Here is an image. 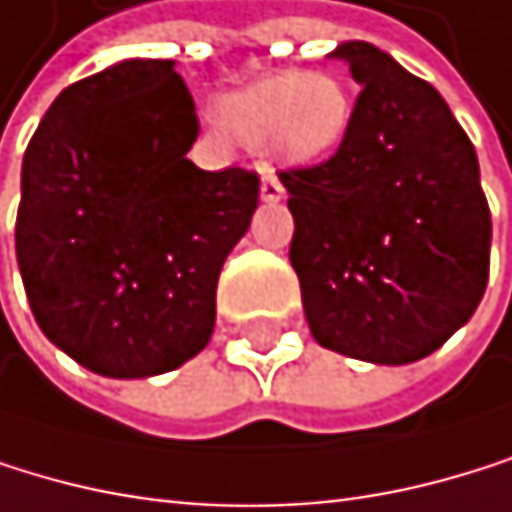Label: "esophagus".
<instances>
[{
    "mask_svg": "<svg viewBox=\"0 0 512 512\" xmlns=\"http://www.w3.org/2000/svg\"><path fill=\"white\" fill-rule=\"evenodd\" d=\"M262 200L265 203H278L284 197V185L278 182V175L271 172V169H262Z\"/></svg>",
    "mask_w": 512,
    "mask_h": 512,
    "instance_id": "1",
    "label": "esophagus"
}]
</instances>
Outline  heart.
I'll use <instances>...</instances> for the list:
<instances>
[{"label":"heart","mask_w":512,"mask_h":512,"mask_svg":"<svg viewBox=\"0 0 512 512\" xmlns=\"http://www.w3.org/2000/svg\"><path fill=\"white\" fill-rule=\"evenodd\" d=\"M352 114V92L330 70H271L216 107L228 138L287 166L330 160L349 138Z\"/></svg>","instance_id":"b5f03b06"}]
</instances>
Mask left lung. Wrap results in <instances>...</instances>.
Listing matches in <instances>:
<instances>
[{"label":"left lung","mask_w":512,"mask_h":512,"mask_svg":"<svg viewBox=\"0 0 512 512\" xmlns=\"http://www.w3.org/2000/svg\"><path fill=\"white\" fill-rule=\"evenodd\" d=\"M361 86L330 160L281 172L290 262L312 337L411 364L467 324L488 284L491 213L476 148L445 98L371 42H343Z\"/></svg>","instance_id":"1"}]
</instances>
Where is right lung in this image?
Here are the masks:
<instances>
[{"label":"right lung","mask_w":512,"mask_h":512,"mask_svg":"<svg viewBox=\"0 0 512 512\" xmlns=\"http://www.w3.org/2000/svg\"><path fill=\"white\" fill-rule=\"evenodd\" d=\"M197 129L175 61L132 58L67 86L27 145L14 250L30 309L101 377L175 371L213 337L259 175L197 169Z\"/></svg>","instance_id":"add662e5"}]
</instances>
